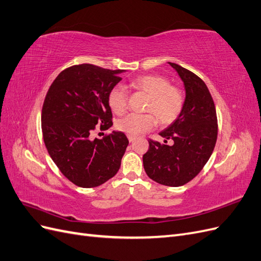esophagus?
Segmentation results:
<instances>
[{"label": "esophagus", "instance_id": "34e87169", "mask_svg": "<svg viewBox=\"0 0 261 261\" xmlns=\"http://www.w3.org/2000/svg\"><path fill=\"white\" fill-rule=\"evenodd\" d=\"M128 140H129V143H133V141L135 140V136H128Z\"/></svg>", "mask_w": 261, "mask_h": 261}]
</instances>
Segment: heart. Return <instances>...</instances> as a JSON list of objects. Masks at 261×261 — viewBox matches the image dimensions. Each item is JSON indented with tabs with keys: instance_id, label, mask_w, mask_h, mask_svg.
<instances>
[{
	"instance_id": "1",
	"label": "heart",
	"mask_w": 261,
	"mask_h": 261,
	"mask_svg": "<svg viewBox=\"0 0 261 261\" xmlns=\"http://www.w3.org/2000/svg\"><path fill=\"white\" fill-rule=\"evenodd\" d=\"M130 87L148 93L146 111L152 112L162 124L172 123L179 115L184 106V97L175 86L169 85L167 78L160 75H143L134 78ZM108 103L112 112L121 115L127 108V92L122 86H115L109 92ZM156 124V118L151 113H130L121 118L116 126L129 136L151 130Z\"/></svg>"
}]
</instances>
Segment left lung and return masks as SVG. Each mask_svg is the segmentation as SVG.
<instances>
[{"instance_id": "left-lung-1", "label": "left lung", "mask_w": 261, "mask_h": 261, "mask_svg": "<svg viewBox=\"0 0 261 261\" xmlns=\"http://www.w3.org/2000/svg\"><path fill=\"white\" fill-rule=\"evenodd\" d=\"M184 84V106L176 120L159 135L164 144L149 140L148 151L143 155L147 175L165 186L177 187L192 180L202 170L215 149L218 122L215 102L200 78L175 63ZM168 139L175 141L172 146Z\"/></svg>"}]
</instances>
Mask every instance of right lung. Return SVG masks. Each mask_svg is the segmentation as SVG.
Here are the masks:
<instances>
[{"label": "right lung", "instance_id": "right-lung-1", "mask_svg": "<svg viewBox=\"0 0 261 261\" xmlns=\"http://www.w3.org/2000/svg\"><path fill=\"white\" fill-rule=\"evenodd\" d=\"M122 69L91 64L70 66L55 78L42 108V134L54 163L75 185L91 188L106 183L121 167L128 139L112 132L102 139L91 138L112 126L109 92L122 81Z\"/></svg>", "mask_w": 261, "mask_h": 261}]
</instances>
